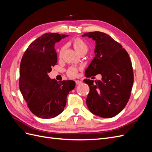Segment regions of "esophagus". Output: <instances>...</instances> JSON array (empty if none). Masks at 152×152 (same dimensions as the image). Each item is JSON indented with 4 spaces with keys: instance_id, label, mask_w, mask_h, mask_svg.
<instances>
[{
    "instance_id": "obj_1",
    "label": "esophagus",
    "mask_w": 152,
    "mask_h": 152,
    "mask_svg": "<svg viewBox=\"0 0 152 152\" xmlns=\"http://www.w3.org/2000/svg\"><path fill=\"white\" fill-rule=\"evenodd\" d=\"M75 83L76 84H82V82L81 80H75Z\"/></svg>"
}]
</instances>
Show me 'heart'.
Here are the masks:
<instances>
[{
    "label": "heart",
    "mask_w": 152,
    "mask_h": 152,
    "mask_svg": "<svg viewBox=\"0 0 152 152\" xmlns=\"http://www.w3.org/2000/svg\"><path fill=\"white\" fill-rule=\"evenodd\" d=\"M72 44L73 45V48H74L75 50L79 54L82 52L87 53V50H88V49H89L88 45L87 44V43L84 40H83L80 38H76L73 39L72 40ZM64 49H65V47L63 46L61 48L60 50H59V56H61ZM70 74L72 77H75L77 74V70L76 69H71L70 70Z\"/></svg>",
    "instance_id": "obj_1"
}]
</instances>
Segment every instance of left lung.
<instances>
[{"mask_svg": "<svg viewBox=\"0 0 152 152\" xmlns=\"http://www.w3.org/2000/svg\"><path fill=\"white\" fill-rule=\"evenodd\" d=\"M95 40V56L85 71L87 78L101 74V80L86 79L90 91L86 99L89 111L103 118L117 115L130 98L134 81L131 59L122 45L101 31L85 33ZM93 78V77H92Z\"/></svg>", "mask_w": 152, "mask_h": 152, "instance_id": "1", "label": "left lung"}]
</instances>
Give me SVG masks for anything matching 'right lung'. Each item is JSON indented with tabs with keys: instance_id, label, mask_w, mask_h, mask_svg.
I'll return each instance as SVG.
<instances>
[{
	"instance_id": "obj_1",
	"label": "right lung",
	"mask_w": 152,
	"mask_h": 152,
	"mask_svg": "<svg viewBox=\"0 0 152 152\" xmlns=\"http://www.w3.org/2000/svg\"><path fill=\"white\" fill-rule=\"evenodd\" d=\"M68 36L45 34L30 44L21 59L20 89L30 111L38 117L52 118L60 114L69 92L75 88L73 80L58 82L48 75L58 61L54 44Z\"/></svg>"
}]
</instances>
